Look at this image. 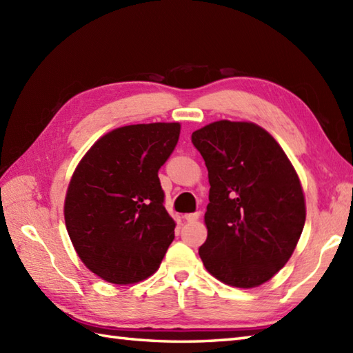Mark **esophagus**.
Segmentation results:
<instances>
[{"instance_id": "obj_1", "label": "esophagus", "mask_w": 353, "mask_h": 353, "mask_svg": "<svg viewBox=\"0 0 353 353\" xmlns=\"http://www.w3.org/2000/svg\"><path fill=\"white\" fill-rule=\"evenodd\" d=\"M183 219L188 223H194L199 220V214H186V215H183Z\"/></svg>"}]
</instances>
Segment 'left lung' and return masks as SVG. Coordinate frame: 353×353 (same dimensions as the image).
<instances>
[{"label": "left lung", "mask_w": 353, "mask_h": 353, "mask_svg": "<svg viewBox=\"0 0 353 353\" xmlns=\"http://www.w3.org/2000/svg\"><path fill=\"white\" fill-rule=\"evenodd\" d=\"M209 177L203 265L236 288L265 283L287 264L302 235L305 194L272 134L249 121L220 119L192 133Z\"/></svg>", "instance_id": "obj_1"}]
</instances>
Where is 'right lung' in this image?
Returning a JSON list of instances; mask_svg holds the SVG:
<instances>
[{
    "mask_svg": "<svg viewBox=\"0 0 353 353\" xmlns=\"http://www.w3.org/2000/svg\"><path fill=\"white\" fill-rule=\"evenodd\" d=\"M181 124H130L95 142L72 172L63 215L81 262L103 281L152 276L174 239L157 171L177 145Z\"/></svg>",
    "mask_w": 353,
    "mask_h": 353,
    "instance_id": "add662e5",
    "label": "right lung"
}]
</instances>
